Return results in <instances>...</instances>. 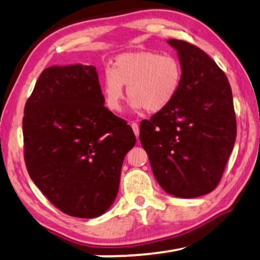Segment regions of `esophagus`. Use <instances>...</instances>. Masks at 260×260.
<instances>
[{
	"instance_id": "1",
	"label": "esophagus",
	"mask_w": 260,
	"mask_h": 260,
	"mask_svg": "<svg viewBox=\"0 0 260 260\" xmlns=\"http://www.w3.org/2000/svg\"><path fill=\"white\" fill-rule=\"evenodd\" d=\"M131 126H132V128H133V132H134V134H135V136H136V138H139V134H140L139 125H138V124H136V122H132V124H131Z\"/></svg>"
}]
</instances>
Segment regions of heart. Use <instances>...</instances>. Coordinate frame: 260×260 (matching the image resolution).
Here are the masks:
<instances>
[{
    "label": "heart",
    "mask_w": 260,
    "mask_h": 260,
    "mask_svg": "<svg viewBox=\"0 0 260 260\" xmlns=\"http://www.w3.org/2000/svg\"><path fill=\"white\" fill-rule=\"evenodd\" d=\"M183 77L182 65L173 55L157 51L125 52L116 57L112 69L102 76L104 104L110 111H120L127 95L135 110L155 113L165 110L177 98Z\"/></svg>",
    "instance_id": "1"
}]
</instances>
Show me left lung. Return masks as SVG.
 I'll return each mask as SVG.
<instances>
[{"label": "left lung", "mask_w": 260, "mask_h": 260, "mask_svg": "<svg viewBox=\"0 0 260 260\" xmlns=\"http://www.w3.org/2000/svg\"><path fill=\"white\" fill-rule=\"evenodd\" d=\"M183 77L177 98L140 125L153 175L167 193L193 199L218 186L236 139L231 85L199 47L170 39Z\"/></svg>", "instance_id": "obj_1"}]
</instances>
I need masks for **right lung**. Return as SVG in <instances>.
<instances>
[{
  "label": "right lung",
  "instance_id": "add662e5",
  "mask_svg": "<svg viewBox=\"0 0 260 260\" xmlns=\"http://www.w3.org/2000/svg\"><path fill=\"white\" fill-rule=\"evenodd\" d=\"M23 134L29 177L57 209L90 219L112 205L136 139L104 107L95 67L46 69L26 102Z\"/></svg>",
  "mask_w": 260,
  "mask_h": 260
}]
</instances>
